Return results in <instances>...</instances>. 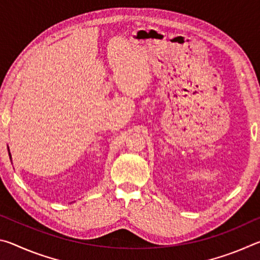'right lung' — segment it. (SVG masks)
I'll use <instances>...</instances> for the list:
<instances>
[{"label":"right lung","mask_w":260,"mask_h":260,"mask_svg":"<svg viewBox=\"0 0 260 260\" xmlns=\"http://www.w3.org/2000/svg\"><path fill=\"white\" fill-rule=\"evenodd\" d=\"M9 156H10V159H11V155H10V152H9Z\"/></svg>","instance_id":"1"}]
</instances>
